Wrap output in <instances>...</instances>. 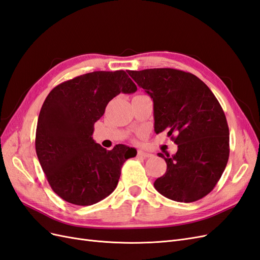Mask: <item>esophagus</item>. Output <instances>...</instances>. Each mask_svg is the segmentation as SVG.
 <instances>
[{
    "label": "esophagus",
    "instance_id": "1",
    "mask_svg": "<svg viewBox=\"0 0 260 260\" xmlns=\"http://www.w3.org/2000/svg\"><path fill=\"white\" fill-rule=\"evenodd\" d=\"M137 154H138V157H143V158H150V157H152L151 153L143 151V150H138Z\"/></svg>",
    "mask_w": 260,
    "mask_h": 260
}]
</instances>
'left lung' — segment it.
<instances>
[{
  "mask_svg": "<svg viewBox=\"0 0 260 260\" xmlns=\"http://www.w3.org/2000/svg\"><path fill=\"white\" fill-rule=\"evenodd\" d=\"M127 73L153 101L154 132L168 131L177 145L173 155L158 153L167 162V172L154 181V188L180 203L208 195L223 173L230 153L229 126L219 101L190 73L174 69Z\"/></svg>",
  "mask_w": 260,
  "mask_h": 260,
  "instance_id": "1",
  "label": "left lung"
}]
</instances>
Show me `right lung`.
I'll list each match as a JSON object with an SVG mask.
<instances>
[{
    "label": "right lung",
    "instance_id": "add662e5",
    "mask_svg": "<svg viewBox=\"0 0 260 260\" xmlns=\"http://www.w3.org/2000/svg\"><path fill=\"white\" fill-rule=\"evenodd\" d=\"M136 90L126 72L99 71L64 81L48 94L36 152L51 188L65 202L90 206L116 188L123 163L137 151L121 144L105 149L92 138L93 125L117 94Z\"/></svg>",
    "mask_w": 260,
    "mask_h": 260
}]
</instances>
